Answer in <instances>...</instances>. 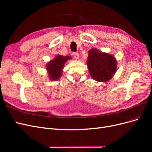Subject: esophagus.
<instances>
[{
	"label": "esophagus",
	"instance_id": "esophagus-1",
	"mask_svg": "<svg viewBox=\"0 0 152 152\" xmlns=\"http://www.w3.org/2000/svg\"><path fill=\"white\" fill-rule=\"evenodd\" d=\"M73 56L76 59H78L79 58V54L78 53H73Z\"/></svg>",
	"mask_w": 152,
	"mask_h": 152
}]
</instances>
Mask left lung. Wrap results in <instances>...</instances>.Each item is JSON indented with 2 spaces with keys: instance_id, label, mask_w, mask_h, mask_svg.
<instances>
[{
  "instance_id": "left-lung-1",
  "label": "left lung",
  "mask_w": 152,
  "mask_h": 152,
  "mask_svg": "<svg viewBox=\"0 0 152 152\" xmlns=\"http://www.w3.org/2000/svg\"><path fill=\"white\" fill-rule=\"evenodd\" d=\"M86 61L91 76L98 82H107L117 71V60L113 55L102 53L96 48L89 50Z\"/></svg>"
}]
</instances>
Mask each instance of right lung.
I'll list each match as a JSON object with an SVG mask.
<instances>
[{
  "instance_id": "1",
  "label": "right lung",
  "mask_w": 152,
  "mask_h": 152,
  "mask_svg": "<svg viewBox=\"0 0 152 152\" xmlns=\"http://www.w3.org/2000/svg\"><path fill=\"white\" fill-rule=\"evenodd\" d=\"M72 57L69 56H63L61 55H57L53 59L47 63L46 70L49 73L50 80H57L61 77L64 65Z\"/></svg>"
}]
</instances>
